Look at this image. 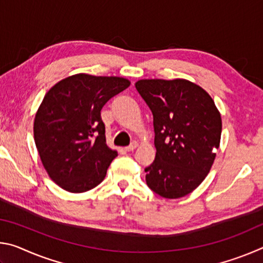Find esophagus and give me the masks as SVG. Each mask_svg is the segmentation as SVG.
Returning a JSON list of instances; mask_svg holds the SVG:
<instances>
[{
  "instance_id": "obj_1",
  "label": "esophagus",
  "mask_w": 263,
  "mask_h": 263,
  "mask_svg": "<svg viewBox=\"0 0 263 263\" xmlns=\"http://www.w3.org/2000/svg\"><path fill=\"white\" fill-rule=\"evenodd\" d=\"M137 146H138L137 142H136V141H133V142H131L130 145L126 146V147H125V151H127V152H131V151H133V149H136V148H137Z\"/></svg>"
}]
</instances>
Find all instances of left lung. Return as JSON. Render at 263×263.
<instances>
[{
    "mask_svg": "<svg viewBox=\"0 0 263 263\" xmlns=\"http://www.w3.org/2000/svg\"><path fill=\"white\" fill-rule=\"evenodd\" d=\"M136 89L153 115L155 160L146 183L164 198L190 194L210 172L219 147L221 118L215 102L183 79L140 80Z\"/></svg>",
    "mask_w": 263,
    "mask_h": 263,
    "instance_id": "1",
    "label": "left lung"
}]
</instances>
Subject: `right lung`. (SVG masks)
I'll return each mask as SVG.
<instances>
[{
  "label": "right lung",
  "mask_w": 263,
  "mask_h": 263,
  "mask_svg": "<svg viewBox=\"0 0 263 263\" xmlns=\"http://www.w3.org/2000/svg\"><path fill=\"white\" fill-rule=\"evenodd\" d=\"M130 86L117 77L77 74L44 97L34 118V142L51 179L69 193H84L104 180L117 157L105 141L101 110Z\"/></svg>",
  "instance_id": "add662e5"
}]
</instances>
